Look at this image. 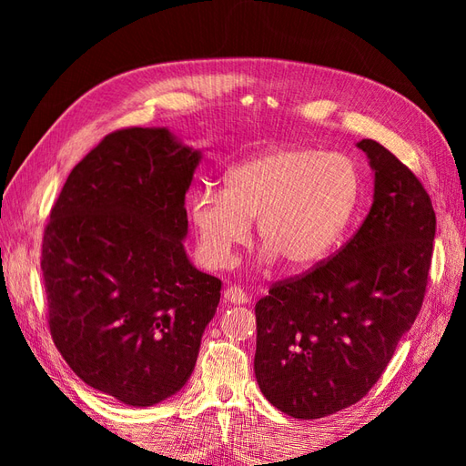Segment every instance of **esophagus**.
Here are the masks:
<instances>
[{"label":"esophagus","mask_w":466,"mask_h":466,"mask_svg":"<svg viewBox=\"0 0 466 466\" xmlns=\"http://www.w3.org/2000/svg\"><path fill=\"white\" fill-rule=\"evenodd\" d=\"M223 301L225 303H235V305H243L248 301V295L247 291H243L241 288L231 286L223 291Z\"/></svg>","instance_id":"1"}]
</instances>
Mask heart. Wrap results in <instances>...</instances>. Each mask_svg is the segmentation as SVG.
<instances>
[{
	"label": "heart",
	"mask_w": 466,
	"mask_h": 466,
	"mask_svg": "<svg viewBox=\"0 0 466 466\" xmlns=\"http://www.w3.org/2000/svg\"><path fill=\"white\" fill-rule=\"evenodd\" d=\"M360 173L344 153L313 147H274L231 167L223 192L196 190L188 218L202 260L223 268L250 238V223L264 245L262 258H281L307 270L329 255L360 198Z\"/></svg>",
	"instance_id": "heart-1"
}]
</instances>
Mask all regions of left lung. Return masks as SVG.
I'll return each instance as SVG.
<instances>
[{
  "label": "left lung",
  "instance_id": "left-lung-1",
  "mask_svg": "<svg viewBox=\"0 0 466 466\" xmlns=\"http://www.w3.org/2000/svg\"><path fill=\"white\" fill-rule=\"evenodd\" d=\"M375 173L358 233L303 276L278 281L257 307L255 375L268 402L317 420L361 400L383 375L424 301L435 211L416 175L373 139Z\"/></svg>",
  "mask_w": 466,
  "mask_h": 466
}]
</instances>
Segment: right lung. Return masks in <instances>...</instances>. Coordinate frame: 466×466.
I'll list each match as a JSON object with an SVG mask.
<instances>
[{
    "label": "right lung",
    "instance_id": "right-lung-1",
    "mask_svg": "<svg viewBox=\"0 0 466 466\" xmlns=\"http://www.w3.org/2000/svg\"><path fill=\"white\" fill-rule=\"evenodd\" d=\"M202 159L167 128H124L69 173L42 238L56 348L89 387L153 406L187 385L221 279L185 250Z\"/></svg>",
    "mask_w": 466,
    "mask_h": 466
}]
</instances>
